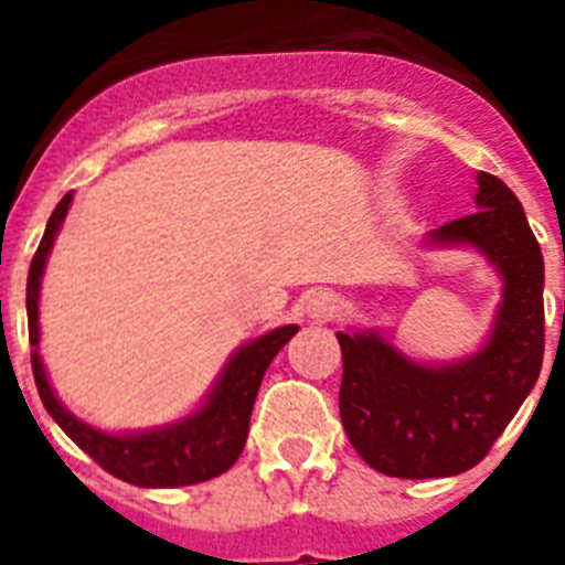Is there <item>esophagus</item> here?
<instances>
[{
	"mask_svg": "<svg viewBox=\"0 0 565 565\" xmlns=\"http://www.w3.org/2000/svg\"><path fill=\"white\" fill-rule=\"evenodd\" d=\"M305 313H308L310 322H317V326L331 322V319L340 313V299H337L334 292H328V290L310 292L308 301H305Z\"/></svg>",
	"mask_w": 565,
	"mask_h": 565,
	"instance_id": "esophagus-1",
	"label": "esophagus"
}]
</instances>
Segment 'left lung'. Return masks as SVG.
Returning a JSON list of instances; mask_svg holds the SVG:
<instances>
[{"label":"left lung","mask_w":565,"mask_h":565,"mask_svg":"<svg viewBox=\"0 0 565 565\" xmlns=\"http://www.w3.org/2000/svg\"><path fill=\"white\" fill-rule=\"evenodd\" d=\"M478 211L430 231V246H472L501 273L490 340L446 366L411 361L377 331L337 334L340 419L354 451L390 478H451L487 457L534 390L545 352L543 252L513 190L478 172Z\"/></svg>","instance_id":"obj_1"}]
</instances>
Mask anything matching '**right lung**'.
<instances>
[{"instance_id": "right-lung-1", "label": "right lung", "mask_w": 565, "mask_h": 565, "mask_svg": "<svg viewBox=\"0 0 565 565\" xmlns=\"http://www.w3.org/2000/svg\"><path fill=\"white\" fill-rule=\"evenodd\" d=\"M70 202H73V193H66L49 216L43 239L31 257L29 284H25L29 343L34 345L31 372H34L40 402L49 416L64 428L66 437L119 481L135 483V487H188V483L211 481L216 475L228 472L246 446L248 419H252V407H255L264 372L269 370L275 354L287 345V340H292L299 326L275 328L231 354L228 366L222 370L207 402L195 413H190L188 419L154 430H140V434H105L99 428H90L87 422L75 419L73 413L57 402L38 354L40 278L46 269V257L52 252L57 231H61V222L70 211Z\"/></svg>"}]
</instances>
